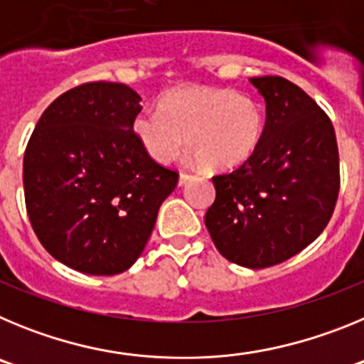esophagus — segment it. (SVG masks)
I'll return each mask as SVG.
<instances>
[{"label":"esophagus","mask_w":364,"mask_h":364,"mask_svg":"<svg viewBox=\"0 0 364 364\" xmlns=\"http://www.w3.org/2000/svg\"><path fill=\"white\" fill-rule=\"evenodd\" d=\"M191 178H193V176L188 175V173H180V175H178V186H186Z\"/></svg>","instance_id":"1"}]
</instances>
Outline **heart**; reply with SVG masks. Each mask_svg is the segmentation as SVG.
Returning a JSON list of instances; mask_svg holds the SVG:
<instances>
[{"mask_svg": "<svg viewBox=\"0 0 364 364\" xmlns=\"http://www.w3.org/2000/svg\"><path fill=\"white\" fill-rule=\"evenodd\" d=\"M262 133V105L226 87H175L160 98L159 109H142L133 118L134 138L154 162L175 159L186 140L191 159L213 171L246 162Z\"/></svg>", "mask_w": 364, "mask_h": 364, "instance_id": "heart-1", "label": "heart"}]
</instances>
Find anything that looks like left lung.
Instances as JSON below:
<instances>
[{
  "instance_id": "8db88e82",
  "label": "left lung",
  "mask_w": 364,
  "mask_h": 364,
  "mask_svg": "<svg viewBox=\"0 0 364 364\" xmlns=\"http://www.w3.org/2000/svg\"><path fill=\"white\" fill-rule=\"evenodd\" d=\"M266 102L255 153L235 171L213 176L205 228L222 257L268 268L314 242L339 193L336 131L301 87L281 76L250 78Z\"/></svg>"
}]
</instances>
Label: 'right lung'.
<instances>
[{"mask_svg": "<svg viewBox=\"0 0 364 364\" xmlns=\"http://www.w3.org/2000/svg\"><path fill=\"white\" fill-rule=\"evenodd\" d=\"M142 98L124 83L92 82L45 109L23 159L32 230L56 260L117 275L142 255L178 175L133 134Z\"/></svg>", "mask_w": 364, "mask_h": 364, "instance_id": "obj_1", "label": "right lung"}]
</instances>
